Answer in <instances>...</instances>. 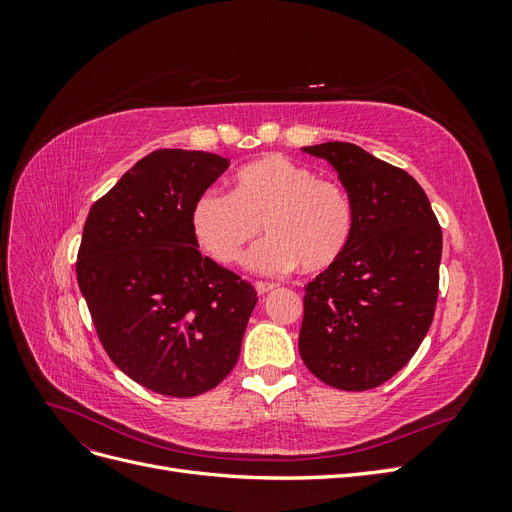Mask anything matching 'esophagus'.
Here are the masks:
<instances>
[{"mask_svg":"<svg viewBox=\"0 0 512 512\" xmlns=\"http://www.w3.org/2000/svg\"><path fill=\"white\" fill-rule=\"evenodd\" d=\"M254 286H256V290H258V294H267V292H271V290L277 288L275 284H267V282H256Z\"/></svg>","mask_w":512,"mask_h":512,"instance_id":"esophagus-1","label":"esophagus"}]
</instances>
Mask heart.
<instances>
[{
  "mask_svg": "<svg viewBox=\"0 0 512 512\" xmlns=\"http://www.w3.org/2000/svg\"><path fill=\"white\" fill-rule=\"evenodd\" d=\"M260 226L269 237L247 256L252 271L280 275L299 265L307 273L322 271L350 243L352 200L312 168L265 156L237 170L230 194L207 190L192 207L194 237L220 265H237Z\"/></svg>",
  "mask_w": 512,
  "mask_h": 512,
  "instance_id": "obj_1",
  "label": "heart"
}]
</instances>
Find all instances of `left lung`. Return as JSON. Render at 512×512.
I'll return each instance as SVG.
<instances>
[{
    "mask_svg": "<svg viewBox=\"0 0 512 512\" xmlns=\"http://www.w3.org/2000/svg\"><path fill=\"white\" fill-rule=\"evenodd\" d=\"M303 151L337 170L354 228L342 258L305 286L301 359L335 389H376L412 359L431 327L442 228L406 170L352 143Z\"/></svg>",
    "mask_w": 512,
    "mask_h": 512,
    "instance_id": "8db88e82",
    "label": "left lung"
}]
</instances>
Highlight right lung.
Listing matches in <instances>:
<instances>
[{"label":"right lung","instance_id":"right-lung-1","mask_svg":"<svg viewBox=\"0 0 512 512\" xmlns=\"http://www.w3.org/2000/svg\"><path fill=\"white\" fill-rule=\"evenodd\" d=\"M228 166L207 151H153L87 215L76 280L106 354L153 393H207L239 359L256 290L200 254L192 232L196 198Z\"/></svg>","mask_w":512,"mask_h":512}]
</instances>
